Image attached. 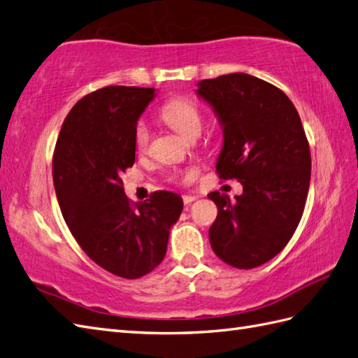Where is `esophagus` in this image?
<instances>
[{
  "label": "esophagus",
  "instance_id": "34e87169",
  "mask_svg": "<svg viewBox=\"0 0 358 358\" xmlns=\"http://www.w3.org/2000/svg\"><path fill=\"white\" fill-rule=\"evenodd\" d=\"M196 198L198 196H194V195H185V196H182V203H185V206H190Z\"/></svg>",
  "mask_w": 358,
  "mask_h": 358
}]
</instances>
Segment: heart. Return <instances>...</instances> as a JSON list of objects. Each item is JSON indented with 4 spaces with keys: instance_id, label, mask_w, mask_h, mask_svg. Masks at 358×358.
Instances as JSON below:
<instances>
[{
    "instance_id": "1",
    "label": "heart",
    "mask_w": 358,
    "mask_h": 358,
    "mask_svg": "<svg viewBox=\"0 0 358 358\" xmlns=\"http://www.w3.org/2000/svg\"><path fill=\"white\" fill-rule=\"evenodd\" d=\"M163 120L186 138L198 137L203 128V113L199 106L186 99H173L162 108ZM149 143V128L145 122H138L134 129L136 149L143 152Z\"/></svg>"
}]
</instances>
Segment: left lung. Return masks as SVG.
<instances>
[{"label":"left lung","mask_w":358,"mask_h":358,"mask_svg":"<svg viewBox=\"0 0 358 358\" xmlns=\"http://www.w3.org/2000/svg\"><path fill=\"white\" fill-rule=\"evenodd\" d=\"M196 87L222 129L220 178L243 185L236 201L207 195L218 207L212 250L235 268L259 267L288 244L303 213L311 155L301 117L284 91L250 74H224Z\"/></svg>","instance_id":"1"}]
</instances>
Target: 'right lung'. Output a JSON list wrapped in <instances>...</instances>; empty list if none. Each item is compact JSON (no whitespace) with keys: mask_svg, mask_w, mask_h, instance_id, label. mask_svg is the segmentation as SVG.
<instances>
[{"mask_svg":"<svg viewBox=\"0 0 358 358\" xmlns=\"http://www.w3.org/2000/svg\"><path fill=\"white\" fill-rule=\"evenodd\" d=\"M155 88L106 87L71 108L56 141L53 182L62 217L91 259L124 279L151 273L180 218V195L159 190L132 206L122 172L136 162L134 129Z\"/></svg>","mask_w":358,"mask_h":358,"instance_id":"obj_1","label":"right lung"}]
</instances>
